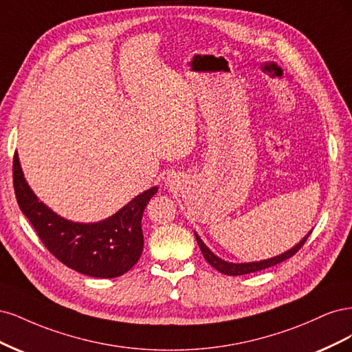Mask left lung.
Listing matches in <instances>:
<instances>
[{
    "instance_id": "obj_1",
    "label": "left lung",
    "mask_w": 352,
    "mask_h": 352,
    "mask_svg": "<svg viewBox=\"0 0 352 352\" xmlns=\"http://www.w3.org/2000/svg\"><path fill=\"white\" fill-rule=\"evenodd\" d=\"M309 235H310V234L305 235L296 247L291 248V250H288V252H285V253H282V254H279V256H276V257H272V258H267V260H262V262H253V263H228V262H225V260L217 257V256H214V254L209 250V248L205 245V243H203V241L200 240V236H199L197 234H196V240H197V244H199L200 250H201V253H203V257L206 258V262H208L210 266H213L214 269L219 270L221 274H223V275L238 276V275L253 274V272H258V270L267 269V267H270V266H275V265L283 262V260H287V258L292 257V256L296 254V253L300 250V248L304 245V243L307 241Z\"/></svg>"
}]
</instances>
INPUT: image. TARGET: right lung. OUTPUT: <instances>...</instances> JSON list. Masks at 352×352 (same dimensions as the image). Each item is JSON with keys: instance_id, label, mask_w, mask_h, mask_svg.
Wrapping results in <instances>:
<instances>
[{"instance_id": "obj_1", "label": "right lung", "mask_w": 352, "mask_h": 352, "mask_svg": "<svg viewBox=\"0 0 352 352\" xmlns=\"http://www.w3.org/2000/svg\"><path fill=\"white\" fill-rule=\"evenodd\" d=\"M13 186L19 208L39 240L61 263L94 278H117L129 272L142 256V217L157 187L146 190L111 218L98 223L67 221L43 205L28 186L13 157Z\"/></svg>"}]
</instances>
